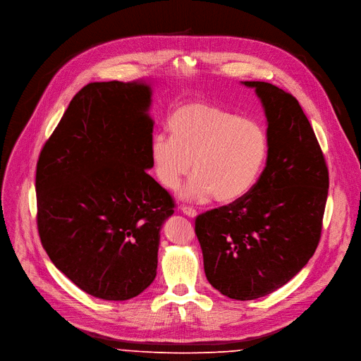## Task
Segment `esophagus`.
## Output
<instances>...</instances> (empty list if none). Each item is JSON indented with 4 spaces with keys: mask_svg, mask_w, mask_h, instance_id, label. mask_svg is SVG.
I'll return each instance as SVG.
<instances>
[{
    "mask_svg": "<svg viewBox=\"0 0 361 361\" xmlns=\"http://www.w3.org/2000/svg\"><path fill=\"white\" fill-rule=\"evenodd\" d=\"M180 209H181V212L185 214V216H188V217H195L197 216V212H195V209H192V207H190V206H180Z\"/></svg>",
    "mask_w": 361,
    "mask_h": 361,
    "instance_id": "obj_1",
    "label": "esophagus"
}]
</instances>
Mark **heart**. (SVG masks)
I'll list each match as a JSON object with an SVG mask.
<instances>
[{"instance_id": "1", "label": "heart", "mask_w": 361, "mask_h": 361, "mask_svg": "<svg viewBox=\"0 0 361 361\" xmlns=\"http://www.w3.org/2000/svg\"><path fill=\"white\" fill-rule=\"evenodd\" d=\"M171 137L158 134L151 141V161L158 181L177 190L190 174L184 190L188 199L214 195L219 203L242 200L255 188L269 157L265 125L253 118L207 101H187L170 119Z\"/></svg>"}]
</instances>
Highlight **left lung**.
Here are the masks:
<instances>
[{
	"label": "left lung",
	"instance_id": "obj_1",
	"mask_svg": "<svg viewBox=\"0 0 361 361\" xmlns=\"http://www.w3.org/2000/svg\"><path fill=\"white\" fill-rule=\"evenodd\" d=\"M255 87L268 119L269 157L239 202L195 217L207 281L226 297L256 300L283 286L312 257L329 195V167L300 102L267 82Z\"/></svg>",
	"mask_w": 361,
	"mask_h": 361
}]
</instances>
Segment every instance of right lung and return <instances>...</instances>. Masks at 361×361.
Here are the masks:
<instances>
[{"label": "right lung", "instance_id": "add662e5", "mask_svg": "<svg viewBox=\"0 0 361 361\" xmlns=\"http://www.w3.org/2000/svg\"><path fill=\"white\" fill-rule=\"evenodd\" d=\"M149 86L82 87L36 169L37 231L54 267L92 297L125 301L157 275L159 231L176 202L152 167Z\"/></svg>", "mask_w": 361, "mask_h": 361}]
</instances>
